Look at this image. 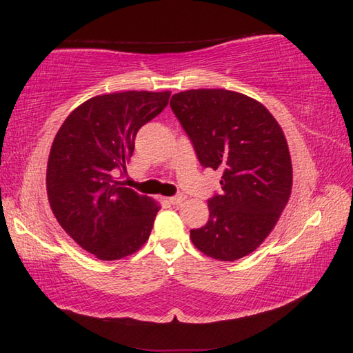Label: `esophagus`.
<instances>
[{"mask_svg":"<svg viewBox=\"0 0 353 353\" xmlns=\"http://www.w3.org/2000/svg\"><path fill=\"white\" fill-rule=\"evenodd\" d=\"M185 199H187V196L185 194H177V196H172V198H168V202L172 205H179V204H182Z\"/></svg>","mask_w":353,"mask_h":353,"instance_id":"esophagus-1","label":"esophagus"}]
</instances>
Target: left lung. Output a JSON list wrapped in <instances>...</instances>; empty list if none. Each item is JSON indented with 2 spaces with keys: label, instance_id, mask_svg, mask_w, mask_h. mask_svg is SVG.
Listing matches in <instances>:
<instances>
[{
  "label": "left lung",
  "instance_id": "1",
  "mask_svg": "<svg viewBox=\"0 0 353 353\" xmlns=\"http://www.w3.org/2000/svg\"><path fill=\"white\" fill-rule=\"evenodd\" d=\"M171 109L188 134L202 166L223 170L210 216L190 230L194 248L234 261L260 246L288 204L292 165L277 119L259 101L224 88L172 94Z\"/></svg>",
  "mask_w": 353,
  "mask_h": 353
}]
</instances>
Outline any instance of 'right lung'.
Masks as SVG:
<instances>
[{
  "mask_svg": "<svg viewBox=\"0 0 353 353\" xmlns=\"http://www.w3.org/2000/svg\"><path fill=\"white\" fill-rule=\"evenodd\" d=\"M171 92H117L77 105L52 141L50 207L62 229L99 260L132 255L151 235L157 201L123 187L139 129L168 105Z\"/></svg>",
  "mask_w": 353,
  "mask_h": 353,
  "instance_id": "add662e5",
  "label": "right lung"
}]
</instances>
